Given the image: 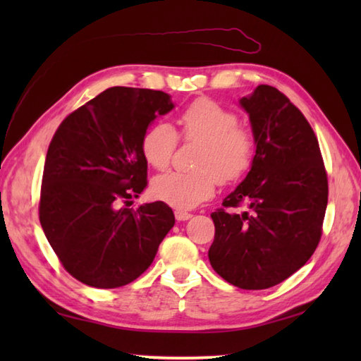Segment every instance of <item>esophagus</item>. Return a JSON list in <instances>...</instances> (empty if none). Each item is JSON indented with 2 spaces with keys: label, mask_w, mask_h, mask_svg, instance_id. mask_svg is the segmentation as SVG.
<instances>
[{
  "label": "esophagus",
  "mask_w": 361,
  "mask_h": 361,
  "mask_svg": "<svg viewBox=\"0 0 361 361\" xmlns=\"http://www.w3.org/2000/svg\"><path fill=\"white\" fill-rule=\"evenodd\" d=\"M192 217V214H189L186 211H175V219L178 221H185Z\"/></svg>",
  "instance_id": "1"
}]
</instances>
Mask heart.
I'll return each instance as SVG.
<instances>
[{
	"label": "heart",
	"mask_w": 361,
	"mask_h": 361,
	"mask_svg": "<svg viewBox=\"0 0 361 361\" xmlns=\"http://www.w3.org/2000/svg\"><path fill=\"white\" fill-rule=\"evenodd\" d=\"M239 118L211 99H197L180 114L178 135L185 141L200 142L194 172H167L152 181L157 200L175 209H192L216 192L217 181L231 183L248 171L255 155V136L237 126ZM178 144L175 130L166 122H157L145 130L141 152L147 163L163 171L171 164Z\"/></svg>",
	"instance_id": "b5f03b06"
}]
</instances>
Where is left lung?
Wrapping results in <instances>:
<instances>
[{
    "label": "left lung",
    "mask_w": 361,
    "mask_h": 361,
    "mask_svg": "<svg viewBox=\"0 0 361 361\" xmlns=\"http://www.w3.org/2000/svg\"><path fill=\"white\" fill-rule=\"evenodd\" d=\"M248 113L256 153L245 180L211 214L209 262L226 282L264 290L312 257L327 208V175L304 114L270 85L239 101ZM247 204L243 213L233 207Z\"/></svg>",
    "instance_id": "1"
}]
</instances>
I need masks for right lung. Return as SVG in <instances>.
<instances>
[{"label":"right lung","mask_w":361,"mask_h":361,"mask_svg":"<svg viewBox=\"0 0 361 361\" xmlns=\"http://www.w3.org/2000/svg\"><path fill=\"white\" fill-rule=\"evenodd\" d=\"M173 106L163 91L113 87L65 118L52 137L40 224L65 270L90 287L140 278L175 225L163 202L122 206L147 186L144 132Z\"/></svg>","instance_id":"add662e5"}]
</instances>
